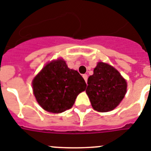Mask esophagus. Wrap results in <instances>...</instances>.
Wrapping results in <instances>:
<instances>
[{"instance_id": "1", "label": "esophagus", "mask_w": 151, "mask_h": 151, "mask_svg": "<svg viewBox=\"0 0 151 151\" xmlns=\"http://www.w3.org/2000/svg\"><path fill=\"white\" fill-rule=\"evenodd\" d=\"M83 79H84V81H86V82H87V78H88L87 75H86V74H83Z\"/></svg>"}]
</instances>
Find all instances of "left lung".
<instances>
[{"mask_svg": "<svg viewBox=\"0 0 151 151\" xmlns=\"http://www.w3.org/2000/svg\"><path fill=\"white\" fill-rule=\"evenodd\" d=\"M87 84L86 93L92 106L100 112H109L117 107L127 91V82L121 74L103 62H98Z\"/></svg>", "mask_w": 151, "mask_h": 151, "instance_id": "1", "label": "left lung"}]
</instances>
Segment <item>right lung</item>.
<instances>
[{"instance_id": "obj_1", "label": "right lung", "mask_w": 151, "mask_h": 151, "mask_svg": "<svg viewBox=\"0 0 151 151\" xmlns=\"http://www.w3.org/2000/svg\"><path fill=\"white\" fill-rule=\"evenodd\" d=\"M86 87L82 76L68 68L62 58L48 63L32 81L38 103L52 113H61L71 108L77 95Z\"/></svg>"}]
</instances>
